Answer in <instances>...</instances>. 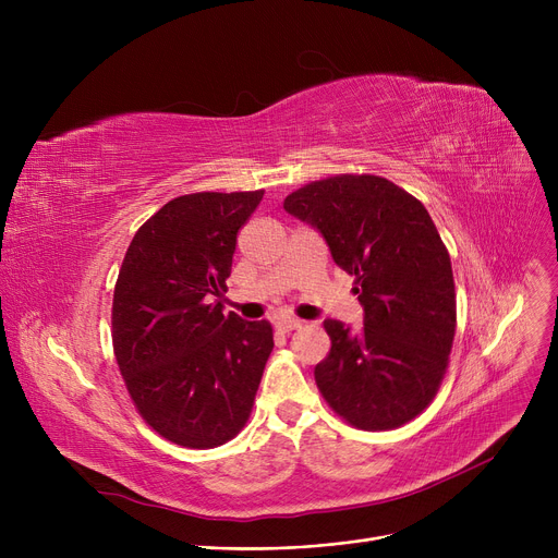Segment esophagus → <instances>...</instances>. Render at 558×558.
<instances>
[{
	"label": "esophagus",
	"instance_id": "esophagus-1",
	"mask_svg": "<svg viewBox=\"0 0 558 558\" xmlns=\"http://www.w3.org/2000/svg\"><path fill=\"white\" fill-rule=\"evenodd\" d=\"M276 326H278L280 330H284V332H291V330H299V328L303 326V320H301V318H294V316H280V318L276 320Z\"/></svg>",
	"mask_w": 558,
	"mask_h": 558
}]
</instances>
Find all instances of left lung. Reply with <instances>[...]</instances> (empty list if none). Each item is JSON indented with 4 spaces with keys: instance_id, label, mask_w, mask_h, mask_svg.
I'll return each instance as SVG.
<instances>
[{
    "instance_id": "obj_1",
    "label": "left lung",
    "mask_w": 558,
    "mask_h": 558,
    "mask_svg": "<svg viewBox=\"0 0 558 558\" xmlns=\"http://www.w3.org/2000/svg\"><path fill=\"white\" fill-rule=\"evenodd\" d=\"M355 276L364 328L326 318L332 348L314 377L328 404L360 429L416 418L446 375L457 328L448 248L425 205L379 175H332L284 198Z\"/></svg>"
}]
</instances>
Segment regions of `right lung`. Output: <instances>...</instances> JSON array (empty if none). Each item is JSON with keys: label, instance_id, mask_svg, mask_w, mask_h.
Listing matches in <instances>:
<instances>
[{"label": "right lung", "instance_id": "right-lung-1", "mask_svg": "<svg viewBox=\"0 0 558 558\" xmlns=\"http://www.w3.org/2000/svg\"><path fill=\"white\" fill-rule=\"evenodd\" d=\"M264 196L196 192L137 232L112 296V348L142 418L183 448H217L251 416L269 320L223 314L238 232Z\"/></svg>", "mask_w": 558, "mask_h": 558}]
</instances>
